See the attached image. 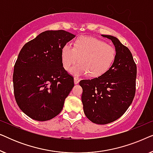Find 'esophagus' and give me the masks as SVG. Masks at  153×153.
<instances>
[{
  "mask_svg": "<svg viewBox=\"0 0 153 153\" xmlns=\"http://www.w3.org/2000/svg\"><path fill=\"white\" fill-rule=\"evenodd\" d=\"M79 79L78 77H74V84H77V83H79Z\"/></svg>",
  "mask_w": 153,
  "mask_h": 153,
  "instance_id": "34e87169",
  "label": "esophagus"
}]
</instances>
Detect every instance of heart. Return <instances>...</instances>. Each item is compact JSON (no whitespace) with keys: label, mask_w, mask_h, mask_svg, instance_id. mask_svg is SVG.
Listing matches in <instances>:
<instances>
[{"label":"heart","mask_w":153,"mask_h":153,"mask_svg":"<svg viewBox=\"0 0 153 153\" xmlns=\"http://www.w3.org/2000/svg\"><path fill=\"white\" fill-rule=\"evenodd\" d=\"M116 54L115 48L101 39L81 36L76 39L74 47L68 44L62 47L61 61L63 68L68 70L79 58L80 62L71 68L70 72L76 76L88 73L90 76L97 77L109 70Z\"/></svg>","instance_id":"1"}]
</instances>
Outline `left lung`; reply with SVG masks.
<instances>
[{
  "label": "left lung",
  "instance_id": "8db88e82",
  "mask_svg": "<svg viewBox=\"0 0 153 153\" xmlns=\"http://www.w3.org/2000/svg\"><path fill=\"white\" fill-rule=\"evenodd\" d=\"M111 39L116 48L112 66L101 76L79 82L83 89L81 101L85 116L95 124L105 125L125 114L136 92L137 65L132 54L116 37L102 35Z\"/></svg>",
  "mask_w": 153,
  "mask_h": 153
}]
</instances>
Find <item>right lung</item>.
<instances>
[{"instance_id": "obj_1", "label": "right lung", "mask_w": 153, "mask_h": 153, "mask_svg": "<svg viewBox=\"0 0 153 153\" xmlns=\"http://www.w3.org/2000/svg\"><path fill=\"white\" fill-rule=\"evenodd\" d=\"M74 37L63 30L45 31L19 53L13 73L14 97L30 118L51 120L63 108L74 78L62 67L61 49Z\"/></svg>"}]
</instances>
